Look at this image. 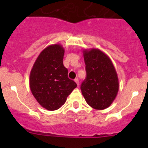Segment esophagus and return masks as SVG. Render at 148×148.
Listing matches in <instances>:
<instances>
[{
    "instance_id": "34e87169",
    "label": "esophagus",
    "mask_w": 148,
    "mask_h": 148,
    "mask_svg": "<svg viewBox=\"0 0 148 148\" xmlns=\"http://www.w3.org/2000/svg\"><path fill=\"white\" fill-rule=\"evenodd\" d=\"M74 82H75L77 83V85L79 84V81L78 79H74Z\"/></svg>"
}]
</instances>
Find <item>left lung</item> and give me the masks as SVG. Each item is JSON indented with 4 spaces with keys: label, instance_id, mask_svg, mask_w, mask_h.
Here are the masks:
<instances>
[{
    "label": "left lung",
    "instance_id": "obj_1",
    "mask_svg": "<svg viewBox=\"0 0 148 148\" xmlns=\"http://www.w3.org/2000/svg\"><path fill=\"white\" fill-rule=\"evenodd\" d=\"M86 77L81 85L86 103L95 110H104L119 91L117 71L108 56L98 49H84Z\"/></svg>",
    "mask_w": 148,
    "mask_h": 148
}]
</instances>
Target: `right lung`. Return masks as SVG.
I'll return each mask as SVG.
<instances>
[{
  "label": "right lung",
  "mask_w": 148,
  "mask_h": 148,
  "mask_svg": "<svg viewBox=\"0 0 148 148\" xmlns=\"http://www.w3.org/2000/svg\"><path fill=\"white\" fill-rule=\"evenodd\" d=\"M64 49L52 44L40 53L30 73L29 85L38 104L46 110L60 108L77 86L68 77V70L63 64Z\"/></svg>",
  "instance_id": "add662e5"
}]
</instances>
